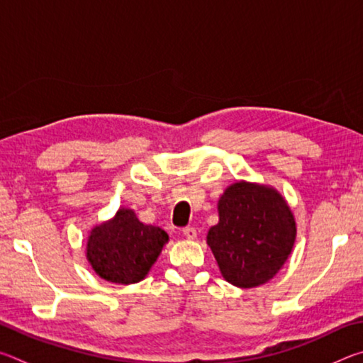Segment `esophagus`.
<instances>
[{
	"label": "esophagus",
	"mask_w": 363,
	"mask_h": 363,
	"mask_svg": "<svg viewBox=\"0 0 363 363\" xmlns=\"http://www.w3.org/2000/svg\"><path fill=\"white\" fill-rule=\"evenodd\" d=\"M182 233H184V237L189 238V240H194V238L196 237V230L194 229V227H186V229L182 230Z\"/></svg>",
	"instance_id": "1"
}]
</instances>
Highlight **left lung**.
Masks as SVG:
<instances>
[{
  "label": "left lung",
  "instance_id": "1",
  "mask_svg": "<svg viewBox=\"0 0 363 363\" xmlns=\"http://www.w3.org/2000/svg\"><path fill=\"white\" fill-rule=\"evenodd\" d=\"M219 223L208 230L224 280L238 288L267 284L284 267L296 240V220L277 189L237 181L218 201Z\"/></svg>",
  "mask_w": 363,
  "mask_h": 363
}]
</instances>
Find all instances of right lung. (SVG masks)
Returning a JSON list of instances; mask_svg holds the SVG:
<instances>
[{
	"instance_id": "right-lung-1",
	"label": "right lung",
	"mask_w": 363,
	"mask_h": 363,
	"mask_svg": "<svg viewBox=\"0 0 363 363\" xmlns=\"http://www.w3.org/2000/svg\"><path fill=\"white\" fill-rule=\"evenodd\" d=\"M169 237L157 225L140 223L131 208L94 225L86 242V259L101 279L118 285L144 280Z\"/></svg>"
}]
</instances>
